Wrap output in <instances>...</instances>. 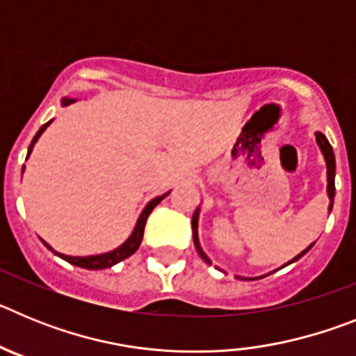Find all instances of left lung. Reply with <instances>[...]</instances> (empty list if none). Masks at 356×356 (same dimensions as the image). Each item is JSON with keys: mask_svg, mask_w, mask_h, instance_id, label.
<instances>
[{"mask_svg": "<svg viewBox=\"0 0 356 356\" xmlns=\"http://www.w3.org/2000/svg\"><path fill=\"white\" fill-rule=\"evenodd\" d=\"M316 140H317V144H319L321 151H323V155H325L326 169H328V197H330V201H332V203H330V210H332V207H333V197H335V155H333V147L330 146L328 139H326L325 135L321 134V131H316ZM197 216H200V210H196V212H194V216H193V237H194V246H196L197 253L201 254V259L205 260L207 264H210L209 257H207V254L203 253V250H201V246H200V241H197ZM310 248H312V244H310V246H308L307 250L303 251V253L298 254L296 259H292L289 264H292V262H296V260H298V259H301V257H303V254L307 253L308 250H310ZM242 280H246V278H242ZM257 280H259V278H257Z\"/></svg>", "mask_w": 356, "mask_h": 356, "instance_id": "1", "label": "left lung"}]
</instances>
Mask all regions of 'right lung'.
Instances as JSON below:
<instances>
[{
  "label": "right lung",
  "mask_w": 356,
  "mask_h": 356,
  "mask_svg": "<svg viewBox=\"0 0 356 356\" xmlns=\"http://www.w3.org/2000/svg\"><path fill=\"white\" fill-rule=\"evenodd\" d=\"M72 102H76V99H72V97H64V99H62V105L67 106V105H71ZM49 122H51V121H48V122H46V124H42V127H40V130L35 134V137H33V140H31L30 147H28V156H30L31 149H33L35 143H37V140H39L40 135H42V131L49 127ZM23 171H24V168H23ZM168 194H163V196L155 197V200H151L149 203H147L146 209H144L143 213H140L139 221H137V226H135V229H134V234H131L130 237H128V241L124 242V244H121V246H119L118 250L108 251V253H103V254H92V257H67V254L56 253V251H55V254H58V257H60V259H64L65 262L72 264V266L83 267V269H106V267L115 266V264L121 262V260H124V259H128L130 254H134L135 251L139 250L140 242H143L144 226H146L147 216H149L151 210L155 209V207L159 205L160 201H162L163 197L168 196ZM44 246L48 248V250H51V246H49V244H46V242H44Z\"/></svg>",
  "instance_id": "add662e5"
}]
</instances>
